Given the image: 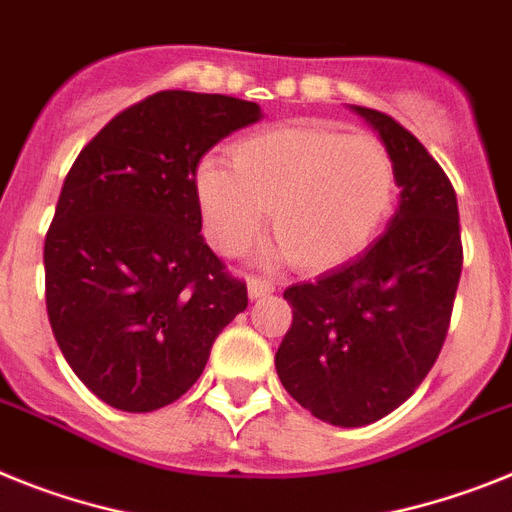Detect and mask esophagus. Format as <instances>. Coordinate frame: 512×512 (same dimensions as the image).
<instances>
[{"label": "esophagus", "instance_id": "34e87169", "mask_svg": "<svg viewBox=\"0 0 512 512\" xmlns=\"http://www.w3.org/2000/svg\"><path fill=\"white\" fill-rule=\"evenodd\" d=\"M247 291H249V299H263V296H268L276 291V283L268 281V278L252 276L247 281Z\"/></svg>", "mask_w": 512, "mask_h": 512}]
</instances>
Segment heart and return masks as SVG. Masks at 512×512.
Returning a JSON list of instances; mask_svg holds the SVG:
<instances>
[{
	"label": "heart",
	"instance_id": "heart-1",
	"mask_svg": "<svg viewBox=\"0 0 512 512\" xmlns=\"http://www.w3.org/2000/svg\"><path fill=\"white\" fill-rule=\"evenodd\" d=\"M195 192L221 255H242L270 208L278 236L273 257H291L304 273H325L375 242L395 203V163L380 137L302 119L239 140L231 166L205 161Z\"/></svg>",
	"mask_w": 512,
	"mask_h": 512
}]
</instances>
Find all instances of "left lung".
I'll return each mask as SVG.
<instances>
[{
	"mask_svg": "<svg viewBox=\"0 0 512 512\" xmlns=\"http://www.w3.org/2000/svg\"><path fill=\"white\" fill-rule=\"evenodd\" d=\"M351 109L388 145L401 203L356 260L283 291L294 320L276 351L283 388L336 427L377 422L422 385L448 336L463 268L448 174L393 117Z\"/></svg>",
	"mask_w": 512,
	"mask_h": 512,
	"instance_id": "1",
	"label": "left lung"
}]
</instances>
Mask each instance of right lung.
I'll use <instances>...</instances> for the list:
<instances>
[{
    "label": "right lung",
    "instance_id": "1",
    "mask_svg": "<svg viewBox=\"0 0 512 512\" xmlns=\"http://www.w3.org/2000/svg\"><path fill=\"white\" fill-rule=\"evenodd\" d=\"M263 117L242 98L161 90L111 119L72 163L44 244L46 312L85 388L145 414L182 398L247 286L205 244L195 174Z\"/></svg>",
    "mask_w": 512,
    "mask_h": 512
}]
</instances>
